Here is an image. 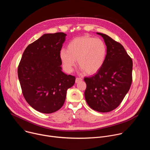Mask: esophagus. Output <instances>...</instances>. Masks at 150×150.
Returning a JSON list of instances; mask_svg holds the SVG:
<instances>
[{
	"label": "esophagus",
	"instance_id": "obj_1",
	"mask_svg": "<svg viewBox=\"0 0 150 150\" xmlns=\"http://www.w3.org/2000/svg\"><path fill=\"white\" fill-rule=\"evenodd\" d=\"M82 80V78H80V77H77V78H76V79H75V82H76V83H78V82L81 81Z\"/></svg>",
	"mask_w": 150,
	"mask_h": 150
}]
</instances>
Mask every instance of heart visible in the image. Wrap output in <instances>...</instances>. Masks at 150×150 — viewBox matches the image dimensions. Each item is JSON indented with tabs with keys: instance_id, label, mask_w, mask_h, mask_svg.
Returning <instances> with one entry per match:
<instances>
[{
	"instance_id": "heart-1",
	"label": "heart",
	"mask_w": 150,
	"mask_h": 150,
	"mask_svg": "<svg viewBox=\"0 0 150 150\" xmlns=\"http://www.w3.org/2000/svg\"><path fill=\"white\" fill-rule=\"evenodd\" d=\"M68 50H60V59L63 68L71 72L76 65V60L81 69L88 74L97 72L105 63L108 48L100 38L90 36H82L71 40L67 46Z\"/></svg>"
}]
</instances>
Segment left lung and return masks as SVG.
Segmentation results:
<instances>
[{
	"label": "left lung",
	"instance_id": "1",
	"mask_svg": "<svg viewBox=\"0 0 150 150\" xmlns=\"http://www.w3.org/2000/svg\"><path fill=\"white\" fill-rule=\"evenodd\" d=\"M101 35L108 48L103 67L94 75L85 77V98L90 108L105 113L119 105L129 90L132 81L133 63L123 46L108 35Z\"/></svg>",
	"mask_w": 150,
	"mask_h": 150
}]
</instances>
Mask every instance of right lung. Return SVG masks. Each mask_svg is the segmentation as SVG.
I'll use <instances>...</instances> for the list:
<instances>
[{
    "label": "right lung",
    "instance_id": "obj_1",
    "mask_svg": "<svg viewBox=\"0 0 150 150\" xmlns=\"http://www.w3.org/2000/svg\"><path fill=\"white\" fill-rule=\"evenodd\" d=\"M67 34H45L29 45L21 57L18 75L23 94L33 109L42 113L59 110L75 77L62 71L59 53Z\"/></svg>",
    "mask_w": 150,
    "mask_h": 150
}]
</instances>
